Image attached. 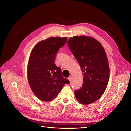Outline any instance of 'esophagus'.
I'll return each mask as SVG.
<instances>
[{
    "label": "esophagus",
    "mask_w": 131,
    "mask_h": 131,
    "mask_svg": "<svg viewBox=\"0 0 131 131\" xmlns=\"http://www.w3.org/2000/svg\"><path fill=\"white\" fill-rule=\"evenodd\" d=\"M68 80H69V81H71V76L69 77L68 78Z\"/></svg>",
    "instance_id": "1"
}]
</instances>
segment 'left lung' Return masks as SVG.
<instances>
[{
    "mask_svg": "<svg viewBox=\"0 0 131 131\" xmlns=\"http://www.w3.org/2000/svg\"><path fill=\"white\" fill-rule=\"evenodd\" d=\"M68 46L77 60L83 74V84L74 95L83 105L99 100L105 91L109 79L108 58L101 43L92 37H70Z\"/></svg>",
    "mask_w": 131,
    "mask_h": 131,
    "instance_id": "8db88e82",
    "label": "left lung"
}]
</instances>
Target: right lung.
Here are the masks:
<instances>
[{
	"label": "right lung",
	"mask_w": 131,
	"mask_h": 131,
	"mask_svg": "<svg viewBox=\"0 0 131 131\" xmlns=\"http://www.w3.org/2000/svg\"><path fill=\"white\" fill-rule=\"evenodd\" d=\"M67 38L49 37L37 43L30 53L27 65V80L39 100L49 102L58 96L69 81L64 78L61 68L55 64V55L66 42Z\"/></svg>",
	"instance_id": "add662e5"
}]
</instances>
